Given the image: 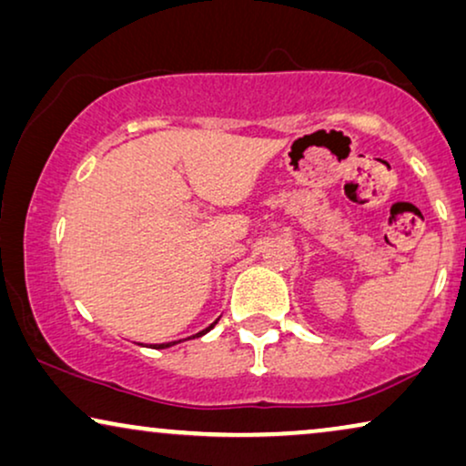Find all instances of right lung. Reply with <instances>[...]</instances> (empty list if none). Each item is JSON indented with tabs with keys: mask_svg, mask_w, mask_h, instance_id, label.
<instances>
[{
	"mask_svg": "<svg viewBox=\"0 0 466 466\" xmlns=\"http://www.w3.org/2000/svg\"><path fill=\"white\" fill-rule=\"evenodd\" d=\"M216 322H218V320H216ZM216 322H212V324H209V327H208V329H203V330H199V333H197V335H193V337H187V339H195V337H201V335H206V333H208V330H212V329L216 327ZM187 339H180V341H187ZM180 341L155 343V346H152V348H155V350H165V348H171V346H176V343H180Z\"/></svg>",
	"mask_w": 466,
	"mask_h": 466,
	"instance_id": "add662e5",
	"label": "right lung"
}]
</instances>
